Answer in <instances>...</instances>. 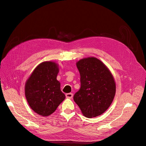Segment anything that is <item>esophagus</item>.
I'll list each match as a JSON object with an SVG mask.
<instances>
[{"mask_svg":"<svg viewBox=\"0 0 146 146\" xmlns=\"http://www.w3.org/2000/svg\"><path fill=\"white\" fill-rule=\"evenodd\" d=\"M66 97L68 98H72L73 97V94L72 93H68L66 94Z\"/></svg>","mask_w":146,"mask_h":146,"instance_id":"1","label":"esophagus"}]
</instances>
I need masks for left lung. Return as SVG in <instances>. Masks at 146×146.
<instances>
[{"label": "left lung", "instance_id": "obj_1", "mask_svg": "<svg viewBox=\"0 0 146 146\" xmlns=\"http://www.w3.org/2000/svg\"><path fill=\"white\" fill-rule=\"evenodd\" d=\"M81 88L73 100L86 117H97L110 106L115 94V83L110 70L97 58L82 59L76 63Z\"/></svg>", "mask_w": 146, "mask_h": 146}]
</instances>
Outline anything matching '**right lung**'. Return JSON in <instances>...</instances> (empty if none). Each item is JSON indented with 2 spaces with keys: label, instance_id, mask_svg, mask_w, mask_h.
Returning <instances> with one entry per match:
<instances>
[{
  "label": "right lung",
  "instance_id": "add662e5",
  "mask_svg": "<svg viewBox=\"0 0 146 146\" xmlns=\"http://www.w3.org/2000/svg\"><path fill=\"white\" fill-rule=\"evenodd\" d=\"M59 72L54 62L40 64L29 76L25 84V95L31 109L42 116H48L54 112L65 98L57 80Z\"/></svg>",
  "mask_w": 146,
  "mask_h": 146
}]
</instances>
